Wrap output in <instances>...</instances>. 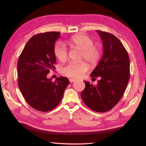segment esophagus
I'll return each mask as SVG.
<instances>
[{"mask_svg":"<svg viewBox=\"0 0 146 146\" xmlns=\"http://www.w3.org/2000/svg\"><path fill=\"white\" fill-rule=\"evenodd\" d=\"M69 80H70V82H71V83H72V82H75L76 81V80L75 79H73V78H70Z\"/></svg>","mask_w":146,"mask_h":146,"instance_id":"1","label":"esophagus"}]
</instances>
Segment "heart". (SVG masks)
I'll return each instance as SVG.
<instances>
[{
  "mask_svg": "<svg viewBox=\"0 0 146 146\" xmlns=\"http://www.w3.org/2000/svg\"><path fill=\"white\" fill-rule=\"evenodd\" d=\"M68 43L72 48L82 50L80 58L85 59L92 66L97 65L102 56L101 47L95 44L92 37L86 35H76L68 40ZM55 57L61 62H65L68 58V52L65 46L58 43L54 48ZM88 66L84 61L73 62L68 64L61 69L63 75L73 78H79L87 71Z\"/></svg>",
  "mask_w": 146,
  "mask_h": 146,
  "instance_id": "b5f03b06",
  "label": "heart"
}]
</instances>
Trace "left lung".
Here are the masks:
<instances>
[{
    "instance_id": "1",
    "label": "left lung",
    "mask_w": 146,
    "mask_h": 146,
    "mask_svg": "<svg viewBox=\"0 0 146 146\" xmlns=\"http://www.w3.org/2000/svg\"><path fill=\"white\" fill-rule=\"evenodd\" d=\"M97 32L103 41L104 52L90 76H100L101 80L96 86L85 82L81 97L91 110L105 112L115 106L123 95L130 77V63L127 51L117 37L102 31Z\"/></svg>"
}]
</instances>
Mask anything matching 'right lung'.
I'll return each instance as SVG.
<instances>
[{
    "label": "right lung",
    "mask_w": 146,
    "mask_h": 146,
    "mask_svg": "<svg viewBox=\"0 0 146 146\" xmlns=\"http://www.w3.org/2000/svg\"><path fill=\"white\" fill-rule=\"evenodd\" d=\"M60 36V32L35 35L27 41L18 60V86L21 94L31 107L43 112L60 104L70 83L63 76L55 82L47 78L49 71L55 69L54 48Z\"/></svg>",
    "instance_id": "add662e5"
}]
</instances>
